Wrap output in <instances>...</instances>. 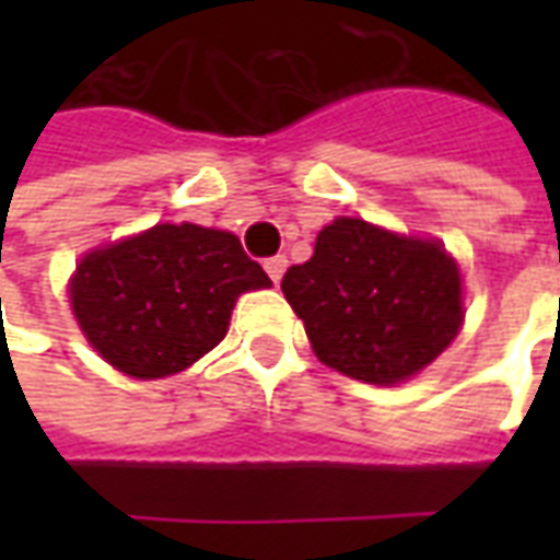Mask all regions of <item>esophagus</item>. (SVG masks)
I'll return each instance as SVG.
<instances>
[{
  "label": "esophagus",
  "mask_w": 560,
  "mask_h": 560,
  "mask_svg": "<svg viewBox=\"0 0 560 560\" xmlns=\"http://www.w3.org/2000/svg\"><path fill=\"white\" fill-rule=\"evenodd\" d=\"M264 269H267L269 279H272V281H276V284H279L281 276H284V269H288V257H284V255L267 257V260H264Z\"/></svg>",
  "instance_id": "1"
}]
</instances>
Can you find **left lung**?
<instances>
[{"instance_id": "left-lung-1", "label": "left lung", "mask_w": 560, "mask_h": 560, "mask_svg": "<svg viewBox=\"0 0 560 560\" xmlns=\"http://www.w3.org/2000/svg\"><path fill=\"white\" fill-rule=\"evenodd\" d=\"M281 291L320 363L381 387L422 372L465 317L444 245L348 215L317 233L315 255L284 272Z\"/></svg>"}]
</instances>
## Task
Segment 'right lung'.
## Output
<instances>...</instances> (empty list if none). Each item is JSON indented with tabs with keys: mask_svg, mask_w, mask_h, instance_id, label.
I'll return each mask as SVG.
<instances>
[{
	"mask_svg": "<svg viewBox=\"0 0 560 560\" xmlns=\"http://www.w3.org/2000/svg\"><path fill=\"white\" fill-rule=\"evenodd\" d=\"M269 284L233 233L183 221L90 252L68 293L92 348L119 372L155 381L212 351L240 293Z\"/></svg>",
	"mask_w": 560,
	"mask_h": 560,
	"instance_id": "1",
	"label": "right lung"
}]
</instances>
